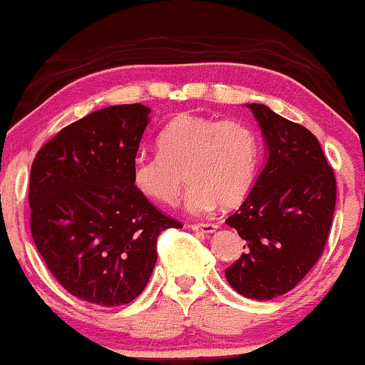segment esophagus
<instances>
[{"label":"esophagus","instance_id":"obj_1","mask_svg":"<svg viewBox=\"0 0 365 365\" xmlns=\"http://www.w3.org/2000/svg\"><path fill=\"white\" fill-rule=\"evenodd\" d=\"M217 225H214V222H200V225H190V230L192 231H197V232H202V235H210V232H214L217 230Z\"/></svg>","mask_w":365,"mask_h":365}]
</instances>
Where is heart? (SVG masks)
Instances as JSON below:
<instances>
[{"label":"heart","instance_id":"b5f03b06","mask_svg":"<svg viewBox=\"0 0 365 365\" xmlns=\"http://www.w3.org/2000/svg\"><path fill=\"white\" fill-rule=\"evenodd\" d=\"M158 155H138L130 180L140 195L160 205L177 204L187 180V205L209 212L245 199L255 180L258 140L240 120L182 113L158 135Z\"/></svg>","mask_w":365,"mask_h":365}]
</instances>
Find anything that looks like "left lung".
<instances>
[{
	"instance_id": "8db88e82",
	"label": "left lung",
	"mask_w": 365,
	"mask_h": 365,
	"mask_svg": "<svg viewBox=\"0 0 365 365\" xmlns=\"http://www.w3.org/2000/svg\"><path fill=\"white\" fill-rule=\"evenodd\" d=\"M247 107L269 156L252 192L226 219L245 240V253L225 274L241 296L267 301L296 287L323 255L336 180L311 130L262 103Z\"/></svg>"
}]
</instances>
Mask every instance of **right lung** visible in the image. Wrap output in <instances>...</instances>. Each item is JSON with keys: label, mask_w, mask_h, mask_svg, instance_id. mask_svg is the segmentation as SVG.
<instances>
[{"label": "right lung", "mask_w": 365, "mask_h": 365, "mask_svg": "<svg viewBox=\"0 0 365 365\" xmlns=\"http://www.w3.org/2000/svg\"><path fill=\"white\" fill-rule=\"evenodd\" d=\"M140 103L113 105L73 122L38 149L30 170V231L69 294L129 304L146 287L161 231L182 227L130 180L149 122Z\"/></svg>", "instance_id": "add662e5"}]
</instances>
